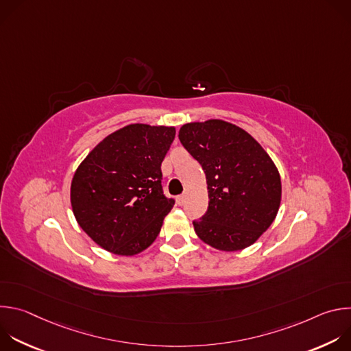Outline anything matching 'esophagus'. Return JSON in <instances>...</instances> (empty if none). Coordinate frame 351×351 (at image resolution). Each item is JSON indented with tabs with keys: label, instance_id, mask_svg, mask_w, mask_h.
Masks as SVG:
<instances>
[{
	"label": "esophagus",
	"instance_id": "34e87169",
	"mask_svg": "<svg viewBox=\"0 0 351 351\" xmlns=\"http://www.w3.org/2000/svg\"><path fill=\"white\" fill-rule=\"evenodd\" d=\"M184 199H186V194H180V195H178L176 202H178L179 206H183L184 204Z\"/></svg>",
	"mask_w": 351,
	"mask_h": 351
}]
</instances>
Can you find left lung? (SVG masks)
Wrapping results in <instances>:
<instances>
[{
    "label": "left lung",
    "mask_w": 351,
    "mask_h": 351,
    "mask_svg": "<svg viewBox=\"0 0 351 351\" xmlns=\"http://www.w3.org/2000/svg\"><path fill=\"white\" fill-rule=\"evenodd\" d=\"M179 140L203 167L208 210L193 226L221 252H239L271 226L282 198L280 175L261 144L241 128L221 121L190 122Z\"/></svg>",
    "instance_id": "8db88e82"
}]
</instances>
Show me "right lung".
Segmentation results:
<instances>
[{
  "mask_svg": "<svg viewBox=\"0 0 351 351\" xmlns=\"http://www.w3.org/2000/svg\"><path fill=\"white\" fill-rule=\"evenodd\" d=\"M173 126L128 125L99 141L77 167L71 204L99 247L132 257L153 244L175 202L162 191L161 164Z\"/></svg>",
  "mask_w": 351,
  "mask_h": 351,
  "instance_id": "right-lung-1",
  "label": "right lung"
}]
</instances>
